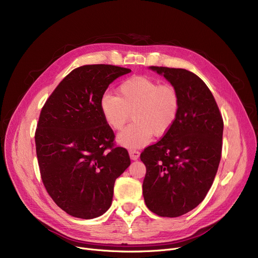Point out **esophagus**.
I'll return each mask as SVG.
<instances>
[{
	"label": "esophagus",
	"mask_w": 258,
	"mask_h": 258,
	"mask_svg": "<svg viewBox=\"0 0 258 258\" xmlns=\"http://www.w3.org/2000/svg\"><path fill=\"white\" fill-rule=\"evenodd\" d=\"M128 153H130V157H131L132 160H137L140 156V153L136 150H130Z\"/></svg>",
	"instance_id": "1"
}]
</instances>
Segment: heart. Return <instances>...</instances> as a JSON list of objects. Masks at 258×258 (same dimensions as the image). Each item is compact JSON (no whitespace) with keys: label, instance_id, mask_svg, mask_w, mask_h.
<instances>
[{"label":"heart","instance_id":"1","mask_svg":"<svg viewBox=\"0 0 258 258\" xmlns=\"http://www.w3.org/2000/svg\"><path fill=\"white\" fill-rule=\"evenodd\" d=\"M117 95L105 93L100 98V111L105 123L121 131L133 115L134 123L119 134L118 142L128 148H140L152 141L153 135L163 137L178 119L181 96L170 84H159L143 75L122 81Z\"/></svg>","mask_w":258,"mask_h":258}]
</instances>
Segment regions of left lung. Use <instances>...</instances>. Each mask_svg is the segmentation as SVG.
Listing matches in <instances>:
<instances>
[{"instance_id": "left-lung-1", "label": "left lung", "mask_w": 258, "mask_h": 258, "mask_svg": "<svg viewBox=\"0 0 258 258\" xmlns=\"http://www.w3.org/2000/svg\"><path fill=\"white\" fill-rule=\"evenodd\" d=\"M178 89L181 107L172 128L140 155L146 167L143 197L147 208L177 218L205 199L222 157L224 121L206 84L185 69L156 67Z\"/></svg>"}]
</instances>
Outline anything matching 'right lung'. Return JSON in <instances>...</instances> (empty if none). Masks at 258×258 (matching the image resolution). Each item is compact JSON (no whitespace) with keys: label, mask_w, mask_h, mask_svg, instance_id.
Wrapping results in <instances>:
<instances>
[{"label":"right lung","mask_w":258,"mask_h":258,"mask_svg":"<svg viewBox=\"0 0 258 258\" xmlns=\"http://www.w3.org/2000/svg\"><path fill=\"white\" fill-rule=\"evenodd\" d=\"M130 72L113 64L78 67L40 111L34 136L40 178L55 204L74 218L94 219L110 208L115 181L131 164L99 105L110 84Z\"/></svg>","instance_id":"right-lung-1"}]
</instances>
